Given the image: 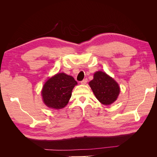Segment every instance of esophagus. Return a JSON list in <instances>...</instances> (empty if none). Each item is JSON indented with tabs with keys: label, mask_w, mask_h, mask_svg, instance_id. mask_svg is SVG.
Masks as SVG:
<instances>
[{
	"label": "esophagus",
	"mask_w": 157,
	"mask_h": 157,
	"mask_svg": "<svg viewBox=\"0 0 157 157\" xmlns=\"http://www.w3.org/2000/svg\"><path fill=\"white\" fill-rule=\"evenodd\" d=\"M87 81H88L87 78H85V79L82 80L81 82H80V84H86V82H87Z\"/></svg>",
	"instance_id": "1"
}]
</instances>
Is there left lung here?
Instances as JSON below:
<instances>
[{
    "label": "left lung",
    "mask_w": 157,
    "mask_h": 157,
    "mask_svg": "<svg viewBox=\"0 0 157 157\" xmlns=\"http://www.w3.org/2000/svg\"><path fill=\"white\" fill-rule=\"evenodd\" d=\"M89 85L95 96L103 105L113 103L120 93V88L115 80L102 71L94 73V79Z\"/></svg>",
    "instance_id": "8db88e82"
}]
</instances>
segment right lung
<instances>
[{"instance_id":"right-lung-1","label":"right lung","mask_w":157,"mask_h":157,"mask_svg":"<svg viewBox=\"0 0 157 157\" xmlns=\"http://www.w3.org/2000/svg\"><path fill=\"white\" fill-rule=\"evenodd\" d=\"M77 82L71 76L58 73L49 78L42 90L43 101L52 109H62L68 103L72 90Z\"/></svg>"}]
</instances>
